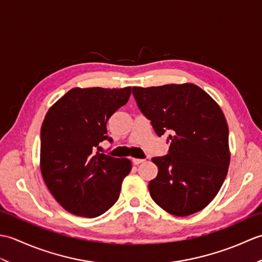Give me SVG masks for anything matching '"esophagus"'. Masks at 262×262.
I'll list each match as a JSON object with an SVG mask.
<instances>
[{
	"label": "esophagus",
	"mask_w": 262,
	"mask_h": 262,
	"mask_svg": "<svg viewBox=\"0 0 262 262\" xmlns=\"http://www.w3.org/2000/svg\"><path fill=\"white\" fill-rule=\"evenodd\" d=\"M132 161H133V163H134L135 165H137V164L143 163L145 160H144V159H133Z\"/></svg>",
	"instance_id": "1"
}]
</instances>
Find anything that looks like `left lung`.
<instances>
[{
	"label": "left lung",
	"mask_w": 262,
	"mask_h": 262,
	"mask_svg": "<svg viewBox=\"0 0 262 262\" xmlns=\"http://www.w3.org/2000/svg\"><path fill=\"white\" fill-rule=\"evenodd\" d=\"M133 94L155 133L169 134V153L152 159L159 168L148 185L152 199L176 216L204 209L220 191L230 165L223 111L192 83L134 86Z\"/></svg>",
	"instance_id": "left-lung-1"
}]
</instances>
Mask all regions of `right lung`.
<instances>
[{"mask_svg": "<svg viewBox=\"0 0 262 262\" xmlns=\"http://www.w3.org/2000/svg\"><path fill=\"white\" fill-rule=\"evenodd\" d=\"M132 88H74L55 102L40 132V170L49 191L64 209L93 219L119 198L132 170L128 159L97 152L107 121L126 104Z\"/></svg>", "mask_w": 262, "mask_h": 262, "instance_id": "obj_1", "label": "right lung"}]
</instances>
